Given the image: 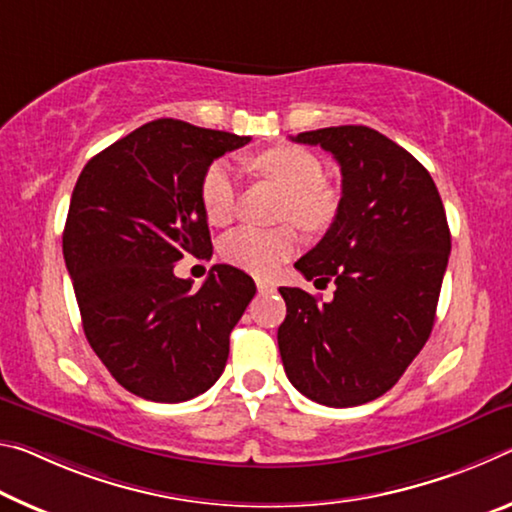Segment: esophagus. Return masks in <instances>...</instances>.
I'll list each match as a JSON object with an SVG mask.
<instances>
[{"label":"esophagus","instance_id":"esophagus-1","mask_svg":"<svg viewBox=\"0 0 512 512\" xmlns=\"http://www.w3.org/2000/svg\"><path fill=\"white\" fill-rule=\"evenodd\" d=\"M256 288H258V292H261V295H267V292H274L276 290V283L265 281V279H258L256 281Z\"/></svg>","mask_w":512,"mask_h":512}]
</instances>
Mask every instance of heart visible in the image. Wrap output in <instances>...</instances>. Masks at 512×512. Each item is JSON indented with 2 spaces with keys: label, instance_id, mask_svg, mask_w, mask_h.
<instances>
[{
  "label": "heart",
  "instance_id": "obj_1",
  "mask_svg": "<svg viewBox=\"0 0 512 512\" xmlns=\"http://www.w3.org/2000/svg\"><path fill=\"white\" fill-rule=\"evenodd\" d=\"M254 165L279 186L288 190V220L311 231L329 226L338 211V195L324 183V165L304 147L281 145L265 149L254 158ZM201 206L208 222L226 224L236 215L238 174L229 161H215L201 179ZM299 238L295 229H258L240 226L222 240L226 261L254 274H272L286 258L295 254Z\"/></svg>",
  "mask_w": 512,
  "mask_h": 512
}]
</instances>
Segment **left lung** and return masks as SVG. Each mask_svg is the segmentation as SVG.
I'll use <instances>...</instances> for the list:
<instances>
[{
	"mask_svg": "<svg viewBox=\"0 0 512 512\" xmlns=\"http://www.w3.org/2000/svg\"><path fill=\"white\" fill-rule=\"evenodd\" d=\"M292 140L333 154L342 197L329 231L295 263L306 279H333V299L279 288L281 360L301 395L360 406L385 395L429 340L451 251L445 206L426 167L370 127Z\"/></svg>",
	"mask_w": 512,
	"mask_h": 512,
	"instance_id": "1",
	"label": "left lung"
}]
</instances>
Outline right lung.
<instances>
[{
    "instance_id": "right-lung-1",
    "label": "right lung",
    "mask_w": 512,
    "mask_h": 512,
    "mask_svg": "<svg viewBox=\"0 0 512 512\" xmlns=\"http://www.w3.org/2000/svg\"><path fill=\"white\" fill-rule=\"evenodd\" d=\"M249 136L154 120L92 156L63 231L90 347L133 395L179 404L206 392L229 358V335L256 295L238 267L213 265L199 290L174 274L213 254L201 179Z\"/></svg>"
}]
</instances>
